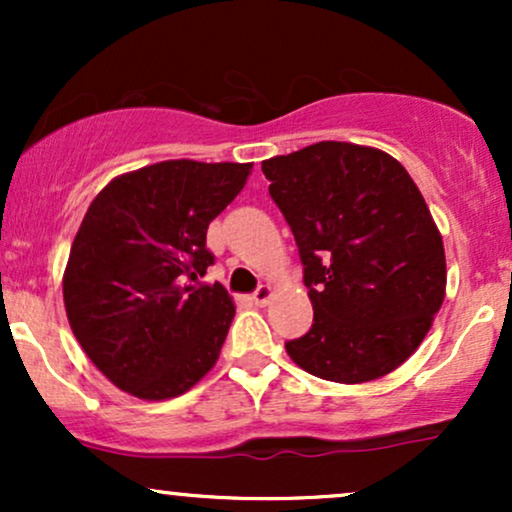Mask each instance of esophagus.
I'll use <instances>...</instances> for the list:
<instances>
[{"instance_id":"34e87169","label":"esophagus","mask_w":512,"mask_h":512,"mask_svg":"<svg viewBox=\"0 0 512 512\" xmlns=\"http://www.w3.org/2000/svg\"><path fill=\"white\" fill-rule=\"evenodd\" d=\"M272 296H274V291L269 289V286H260V289L252 293L250 301L255 303V305H260V308H262V305H267L269 301H272Z\"/></svg>"}]
</instances>
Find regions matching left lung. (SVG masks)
Returning a JSON list of instances; mask_svg holds the SVG:
<instances>
[{
  "mask_svg": "<svg viewBox=\"0 0 512 512\" xmlns=\"http://www.w3.org/2000/svg\"><path fill=\"white\" fill-rule=\"evenodd\" d=\"M269 195L296 238L313 327L286 342L291 361L358 385L402 366L445 298L443 238L397 158L317 142L262 161Z\"/></svg>",
  "mask_w": 512,
  "mask_h": 512,
  "instance_id": "8db88e82",
  "label": "left lung"
}]
</instances>
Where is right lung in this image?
Segmentation results:
<instances>
[{
	"instance_id": "add662e5",
	"label": "right lung",
	"mask_w": 512,
	"mask_h": 512,
	"mask_svg": "<svg viewBox=\"0 0 512 512\" xmlns=\"http://www.w3.org/2000/svg\"><path fill=\"white\" fill-rule=\"evenodd\" d=\"M250 170L161 161L117 175L91 202L62 293L76 342L115 387L161 402L214 368L236 305L221 284L190 281L214 264L207 228Z\"/></svg>"
}]
</instances>
